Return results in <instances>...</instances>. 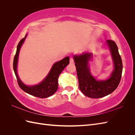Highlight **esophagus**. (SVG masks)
I'll use <instances>...</instances> for the list:
<instances>
[{
	"label": "esophagus",
	"instance_id": "34e87169",
	"mask_svg": "<svg viewBox=\"0 0 135 135\" xmlns=\"http://www.w3.org/2000/svg\"><path fill=\"white\" fill-rule=\"evenodd\" d=\"M70 64H73L74 63V59H73L72 57L70 59Z\"/></svg>",
	"mask_w": 135,
	"mask_h": 135
}]
</instances>
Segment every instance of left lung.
Segmentation results:
<instances>
[{
    "mask_svg": "<svg viewBox=\"0 0 135 135\" xmlns=\"http://www.w3.org/2000/svg\"><path fill=\"white\" fill-rule=\"evenodd\" d=\"M107 44L114 62V69L109 79L97 80L89 70V61L92 57L91 53L86 52L74 57L80 90L88 97L97 99L112 93L119 85L123 69L121 57L118 52L116 43L112 40H107Z\"/></svg>",
    "mask_w": 135,
    "mask_h": 135,
    "instance_id": "8db88e82",
    "label": "left lung"
}]
</instances>
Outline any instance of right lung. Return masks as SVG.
<instances>
[{
    "label": "right lung",
    "instance_id": "obj_1",
    "mask_svg": "<svg viewBox=\"0 0 135 135\" xmlns=\"http://www.w3.org/2000/svg\"><path fill=\"white\" fill-rule=\"evenodd\" d=\"M26 34L25 38L22 39L18 43L17 47L16 55L13 60V70L15 73L16 78L20 87L23 91L27 93L29 95L37 97L39 98H47L52 96L57 91L58 88V78L63 71L64 68L69 64V57H66L64 59L59 61L54 64L48 74L41 83L35 85L27 86L23 84L20 80L17 74V66L18 58L20 48L26 38Z\"/></svg>",
    "mask_w": 135,
    "mask_h": 135
}]
</instances>
